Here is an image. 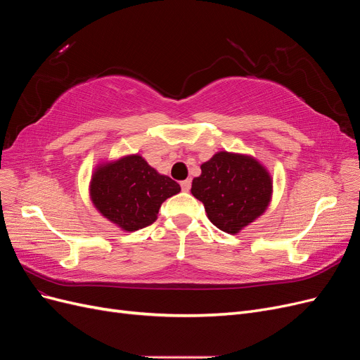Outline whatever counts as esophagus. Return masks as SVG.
I'll list each match as a JSON object with an SVG mask.
<instances>
[{
	"label": "esophagus",
	"mask_w": 360,
	"mask_h": 360,
	"mask_svg": "<svg viewBox=\"0 0 360 360\" xmlns=\"http://www.w3.org/2000/svg\"><path fill=\"white\" fill-rule=\"evenodd\" d=\"M180 184H181V189H183L184 192H188V191L191 189L192 181H191V179H188V180H183Z\"/></svg>",
	"instance_id": "esophagus-1"
}]
</instances>
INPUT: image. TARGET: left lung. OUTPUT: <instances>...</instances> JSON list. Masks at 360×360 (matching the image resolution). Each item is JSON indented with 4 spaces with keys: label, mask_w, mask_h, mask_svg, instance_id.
<instances>
[{
    "label": "left lung",
    "mask_w": 360,
    "mask_h": 360,
    "mask_svg": "<svg viewBox=\"0 0 360 360\" xmlns=\"http://www.w3.org/2000/svg\"><path fill=\"white\" fill-rule=\"evenodd\" d=\"M191 192L204 204L214 226L237 234L267 210L274 180L255 158L217 151L201 165V176L193 179Z\"/></svg>",
    "instance_id": "8db88e82"
}]
</instances>
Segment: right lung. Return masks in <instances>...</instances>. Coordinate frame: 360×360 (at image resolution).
Wrapping results in <instances>:
<instances>
[{
  "instance_id": "add662e5",
  "label": "right lung",
  "mask_w": 360,
  "mask_h": 360,
  "mask_svg": "<svg viewBox=\"0 0 360 360\" xmlns=\"http://www.w3.org/2000/svg\"><path fill=\"white\" fill-rule=\"evenodd\" d=\"M179 192L177 181L159 174L139 155L99 163L90 180L97 212L129 233L153 224L162 202Z\"/></svg>"
}]
</instances>
